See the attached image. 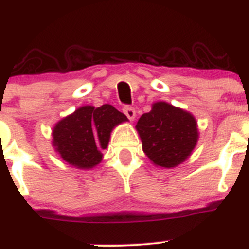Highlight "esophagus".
Listing matches in <instances>:
<instances>
[{
  "label": "esophagus",
  "instance_id": "34e87169",
  "mask_svg": "<svg viewBox=\"0 0 249 249\" xmlns=\"http://www.w3.org/2000/svg\"><path fill=\"white\" fill-rule=\"evenodd\" d=\"M123 112H124V114L128 117V120L131 121L135 120L136 109L133 108V107H131V106H124V107H123Z\"/></svg>",
  "mask_w": 249,
  "mask_h": 249
}]
</instances>
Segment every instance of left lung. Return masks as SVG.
Returning <instances> with one entry per match:
<instances>
[{
  "label": "left lung",
  "instance_id": "obj_1",
  "mask_svg": "<svg viewBox=\"0 0 249 249\" xmlns=\"http://www.w3.org/2000/svg\"><path fill=\"white\" fill-rule=\"evenodd\" d=\"M142 148L156 166L176 167L192 153L197 140L195 117L181 108L166 102L152 106L137 122Z\"/></svg>",
  "mask_w": 249,
  "mask_h": 249
}]
</instances>
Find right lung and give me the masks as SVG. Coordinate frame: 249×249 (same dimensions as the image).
<instances>
[{"mask_svg": "<svg viewBox=\"0 0 249 249\" xmlns=\"http://www.w3.org/2000/svg\"><path fill=\"white\" fill-rule=\"evenodd\" d=\"M124 121L126 116L111 105L85 106L57 123L53 146L71 166L92 168L102 160L101 149L108 144L112 128Z\"/></svg>", "mask_w": 249, "mask_h": 249, "instance_id": "1", "label": "right lung"}]
</instances>
